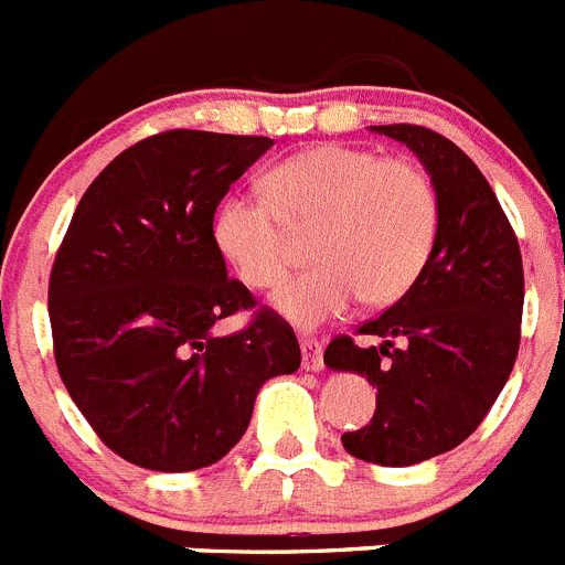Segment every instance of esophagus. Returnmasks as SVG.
Instances as JSON below:
<instances>
[{"label": "esophagus", "mask_w": 565, "mask_h": 565, "mask_svg": "<svg viewBox=\"0 0 565 565\" xmlns=\"http://www.w3.org/2000/svg\"><path fill=\"white\" fill-rule=\"evenodd\" d=\"M298 341H301V362H305L307 371H321L324 367V350H321L319 335L301 333Z\"/></svg>", "instance_id": "obj_1"}]
</instances>
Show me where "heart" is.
<instances>
[{
    "mask_svg": "<svg viewBox=\"0 0 565 565\" xmlns=\"http://www.w3.org/2000/svg\"><path fill=\"white\" fill-rule=\"evenodd\" d=\"M264 194H230L215 215V241L241 281L275 290L296 260V235L310 232V269L275 305L316 327L364 298L391 305L411 290L430 255L439 201L414 160L324 143L275 163Z\"/></svg>",
    "mask_w": 565,
    "mask_h": 565,
    "instance_id": "b5f03b06",
    "label": "heart"
}]
</instances>
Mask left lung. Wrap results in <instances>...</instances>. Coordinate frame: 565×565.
I'll use <instances>...</instances> for the list:
<instances>
[{"label": "left lung", "mask_w": 565, "mask_h": 565, "mask_svg": "<svg viewBox=\"0 0 565 565\" xmlns=\"http://www.w3.org/2000/svg\"><path fill=\"white\" fill-rule=\"evenodd\" d=\"M373 131L411 146L430 172L436 238L411 290L355 327L382 344L341 333L324 362L376 387L373 419L341 436L344 451L402 468L466 443L500 396L520 350L523 255L494 189L457 143L411 122Z\"/></svg>", "instance_id": "1"}]
</instances>
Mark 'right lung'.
I'll use <instances>...</instances> for the list:
<instances>
[{
	"label": "right lung",
	"instance_id": "1",
	"mask_svg": "<svg viewBox=\"0 0 565 565\" xmlns=\"http://www.w3.org/2000/svg\"><path fill=\"white\" fill-rule=\"evenodd\" d=\"M269 137L172 129L117 154L85 189L56 249L49 316L56 371L94 434L149 471L230 454L258 387L296 373L292 327L226 275L215 210ZM249 311L246 328L209 333Z\"/></svg>",
	"mask_w": 565,
	"mask_h": 565
}]
</instances>
